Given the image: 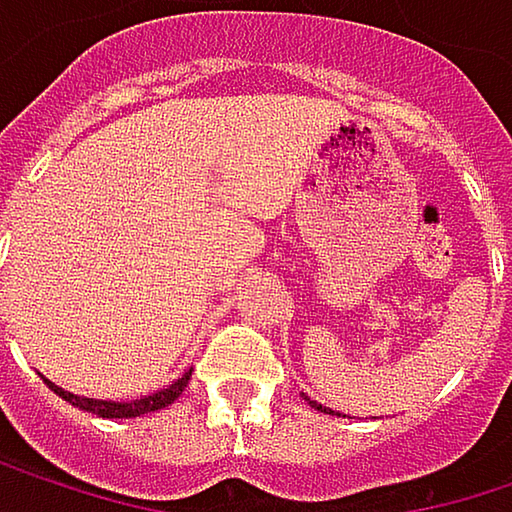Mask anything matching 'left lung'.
<instances>
[{"label": "left lung", "mask_w": 512, "mask_h": 512, "mask_svg": "<svg viewBox=\"0 0 512 512\" xmlns=\"http://www.w3.org/2000/svg\"><path fill=\"white\" fill-rule=\"evenodd\" d=\"M304 401H307V404H310V407H316V410H322V413H328V410H325V407H322V404H316V401H310V398H307V395H304ZM331 413H334V410H331Z\"/></svg>", "instance_id": "left-lung-1"}]
</instances>
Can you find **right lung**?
Returning <instances> with one entry per match:
<instances>
[{"label":"right lung","mask_w":512,"mask_h":512,"mask_svg":"<svg viewBox=\"0 0 512 512\" xmlns=\"http://www.w3.org/2000/svg\"><path fill=\"white\" fill-rule=\"evenodd\" d=\"M190 375H193V369H187L181 378H175L172 384H166V387H161V390H155V393H149V395H140V398H131V401H99V398L72 395L67 393V390H61V387H55V384H49V387L55 390V395H61L64 401H70L72 407H78V410L96 413V416H102V419H134V416L155 413V410L169 407L178 395L184 393V387H187Z\"/></svg>","instance_id":"1"}]
</instances>
